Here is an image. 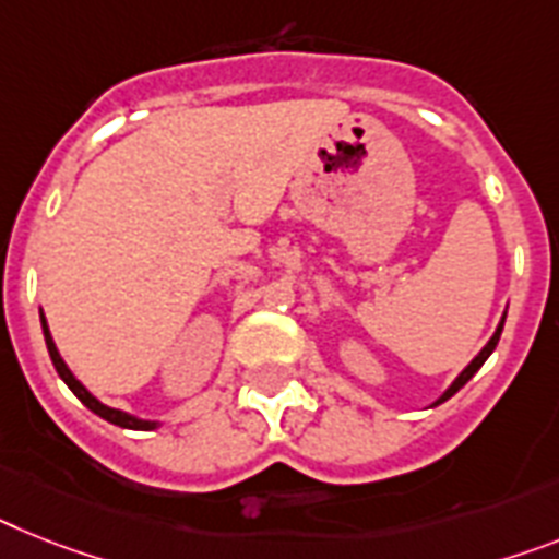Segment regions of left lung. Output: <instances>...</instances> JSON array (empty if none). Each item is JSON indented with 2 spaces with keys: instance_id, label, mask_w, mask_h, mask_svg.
Instances as JSON below:
<instances>
[{
  "instance_id": "obj_1",
  "label": "left lung",
  "mask_w": 559,
  "mask_h": 559,
  "mask_svg": "<svg viewBox=\"0 0 559 559\" xmlns=\"http://www.w3.org/2000/svg\"><path fill=\"white\" fill-rule=\"evenodd\" d=\"M503 321H506V316H503ZM503 321L497 323V330H495V335H491V337H489V344H486V346H483V349H480V352H477V358H475V360H472V364H468V367H466V369H463V372H461V374H457V378H454V383H452V386H449V389H447V392H443V395H440V397H438V401L431 403V406H438V403L449 401V397H452V395H454V392H457V389H463V386H466V383H468V381H472V374H475V372H477V369H480V367H483V364H486V358H489L491 352H495L497 341H500V332H503Z\"/></svg>"
}]
</instances>
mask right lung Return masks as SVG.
Returning <instances> with one entry per match:
<instances>
[{
    "mask_svg": "<svg viewBox=\"0 0 559 559\" xmlns=\"http://www.w3.org/2000/svg\"><path fill=\"white\" fill-rule=\"evenodd\" d=\"M41 332H45V344H48V352H50V360H53V367L56 372H59V378H62L64 383L70 386V392L79 397V401L87 406L91 412H96L98 417H105L107 424H116L121 426V429H139V431H147V429H156V420H142V417H135V415H128V412H121V409H112V406H105L102 401H96V397L87 392V389L82 386V383L76 381V374L70 372L68 364L62 360V355H59V349H56L53 344V337H50V330H48V321H45V316H41Z\"/></svg>",
    "mask_w": 559,
    "mask_h": 559,
    "instance_id": "right-lung-1",
    "label": "right lung"
}]
</instances>
